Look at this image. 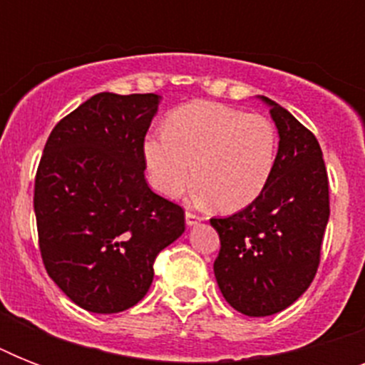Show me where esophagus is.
<instances>
[{
  "label": "esophagus",
  "mask_w": 365,
  "mask_h": 365,
  "mask_svg": "<svg viewBox=\"0 0 365 365\" xmlns=\"http://www.w3.org/2000/svg\"><path fill=\"white\" fill-rule=\"evenodd\" d=\"M200 220H202V217L197 216V214H193V212H185V225H187V227H193V225H197Z\"/></svg>",
  "instance_id": "obj_1"
}]
</instances>
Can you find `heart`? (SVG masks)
<instances>
[{"mask_svg":"<svg viewBox=\"0 0 365 365\" xmlns=\"http://www.w3.org/2000/svg\"><path fill=\"white\" fill-rule=\"evenodd\" d=\"M277 149V128L265 115L193 102L168 117L166 132L145 138L143 159L149 182L166 199L180 197L195 174L200 200L235 212L265 191Z\"/></svg>","mask_w":365,"mask_h":365,"instance_id":"obj_1","label":"heart"}]
</instances>
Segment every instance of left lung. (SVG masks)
Wrapping results in <instances>:
<instances>
[{"instance_id": "obj_1", "label": "left lung", "mask_w": 365, "mask_h": 365, "mask_svg": "<svg viewBox=\"0 0 365 365\" xmlns=\"http://www.w3.org/2000/svg\"><path fill=\"white\" fill-rule=\"evenodd\" d=\"M278 130L277 163L265 191L244 210L212 217L220 235L214 274L225 301L246 317H271L311 286L329 220L322 149L288 110L259 96Z\"/></svg>"}]
</instances>
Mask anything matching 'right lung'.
Instances as JSON below:
<instances>
[{"label": "right lung", "instance_id": "right-lung-1", "mask_svg": "<svg viewBox=\"0 0 365 365\" xmlns=\"http://www.w3.org/2000/svg\"><path fill=\"white\" fill-rule=\"evenodd\" d=\"M159 104V94H94L43 149L34 191L43 263L88 312L113 314L143 299L155 255L185 231L182 208L143 176V138Z\"/></svg>", "mask_w": 365, "mask_h": 365}]
</instances>
